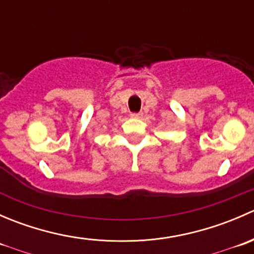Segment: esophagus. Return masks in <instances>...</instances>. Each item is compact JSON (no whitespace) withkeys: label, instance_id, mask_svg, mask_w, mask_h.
I'll return each instance as SVG.
<instances>
[{"label":"esophagus","instance_id":"1","mask_svg":"<svg viewBox=\"0 0 254 254\" xmlns=\"http://www.w3.org/2000/svg\"><path fill=\"white\" fill-rule=\"evenodd\" d=\"M131 118H141L142 117V113L139 112V113H131Z\"/></svg>","mask_w":254,"mask_h":254}]
</instances>
